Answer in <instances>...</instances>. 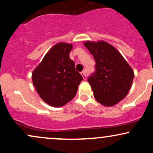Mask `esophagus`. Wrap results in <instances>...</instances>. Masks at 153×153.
I'll list each match as a JSON object with an SVG mask.
<instances>
[{"label":"esophagus","mask_w":153,"mask_h":153,"mask_svg":"<svg viewBox=\"0 0 153 153\" xmlns=\"http://www.w3.org/2000/svg\"><path fill=\"white\" fill-rule=\"evenodd\" d=\"M81 75L82 76V78H83L84 80H85L87 78V72L85 71H83L81 72Z\"/></svg>","instance_id":"1"}]
</instances>
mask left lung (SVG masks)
Masks as SVG:
<instances>
[{"label": "left lung", "instance_id": "1", "mask_svg": "<svg viewBox=\"0 0 153 153\" xmlns=\"http://www.w3.org/2000/svg\"><path fill=\"white\" fill-rule=\"evenodd\" d=\"M83 45L96 61V73L88 79L95 99L104 106H114L131 88L134 76L132 68L106 42L86 41Z\"/></svg>", "mask_w": 153, "mask_h": 153}]
</instances>
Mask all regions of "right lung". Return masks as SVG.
I'll return each instance as SVG.
<instances>
[{
	"label": "right lung",
	"instance_id": "1",
	"mask_svg": "<svg viewBox=\"0 0 153 153\" xmlns=\"http://www.w3.org/2000/svg\"><path fill=\"white\" fill-rule=\"evenodd\" d=\"M73 45L59 42L45 54L33 71L31 78L40 98L53 107H61L75 97L81 75L75 71L69 54Z\"/></svg>",
	"mask_w": 153,
	"mask_h": 153
}]
</instances>
